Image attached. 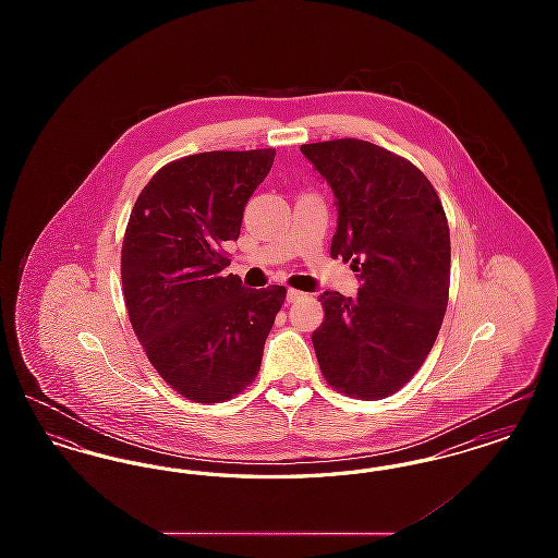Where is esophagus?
Segmentation results:
<instances>
[{
    "mask_svg": "<svg viewBox=\"0 0 558 558\" xmlns=\"http://www.w3.org/2000/svg\"><path fill=\"white\" fill-rule=\"evenodd\" d=\"M303 296H305V292L294 291V289L287 291V301H289V303H294V301H299V299H303Z\"/></svg>",
    "mask_w": 558,
    "mask_h": 558,
    "instance_id": "1",
    "label": "esophagus"
}]
</instances>
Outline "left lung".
Here are the masks:
<instances>
[{"mask_svg": "<svg viewBox=\"0 0 558 558\" xmlns=\"http://www.w3.org/2000/svg\"><path fill=\"white\" fill-rule=\"evenodd\" d=\"M301 153L335 194L330 255L360 280L355 296H319V371L349 398H389L423 366L448 307L446 213L421 169L376 144L345 137Z\"/></svg>", "mask_w": 558, "mask_h": 558, "instance_id": "1", "label": "left lung"}]
</instances>
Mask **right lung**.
Wrapping results in <instances>:
<instances>
[{
    "label": "right lung",
    "mask_w": 558,
    "mask_h": 558,
    "mask_svg": "<svg viewBox=\"0 0 558 558\" xmlns=\"http://www.w3.org/2000/svg\"><path fill=\"white\" fill-rule=\"evenodd\" d=\"M274 148L201 153L159 169L133 205L121 251L125 305L150 364L180 396L217 403L246 389L287 289L253 291L230 266L242 211Z\"/></svg>",
    "instance_id": "obj_1"
}]
</instances>
